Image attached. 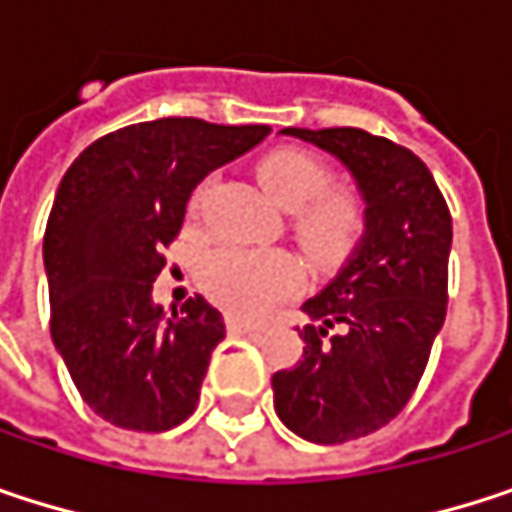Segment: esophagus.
<instances>
[{"mask_svg": "<svg viewBox=\"0 0 512 512\" xmlns=\"http://www.w3.org/2000/svg\"><path fill=\"white\" fill-rule=\"evenodd\" d=\"M225 326H228V332H231V335H252V332H260V326H255V323H246V320H240V317H228V320H225Z\"/></svg>", "mask_w": 512, "mask_h": 512, "instance_id": "1", "label": "esophagus"}]
</instances>
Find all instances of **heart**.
I'll use <instances>...</instances> for the list:
<instances>
[{
  "label": "heart",
  "instance_id": "b5f03b06",
  "mask_svg": "<svg viewBox=\"0 0 512 512\" xmlns=\"http://www.w3.org/2000/svg\"><path fill=\"white\" fill-rule=\"evenodd\" d=\"M257 180L269 198L299 210L293 231L314 257L344 255L364 225L361 201L350 189H327L329 168L302 148H275L257 162ZM201 287L231 314L263 317L299 287V266L278 249L222 246L201 260Z\"/></svg>",
  "mask_w": 512,
  "mask_h": 512
}]
</instances>
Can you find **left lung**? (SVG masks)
<instances>
[{
  "label": "left lung",
  "instance_id": "1",
  "mask_svg": "<svg viewBox=\"0 0 512 512\" xmlns=\"http://www.w3.org/2000/svg\"><path fill=\"white\" fill-rule=\"evenodd\" d=\"M281 133L338 156L364 198L356 252L302 305V361L272 376L284 427L341 445L397 418L424 376L448 311L451 210L409 148L356 127Z\"/></svg>",
  "mask_w": 512,
  "mask_h": 512
}]
</instances>
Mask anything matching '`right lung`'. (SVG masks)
<instances>
[{"label":"right lung","mask_w":512,"mask_h":512,"mask_svg":"<svg viewBox=\"0 0 512 512\" xmlns=\"http://www.w3.org/2000/svg\"><path fill=\"white\" fill-rule=\"evenodd\" d=\"M266 136L263 124L156 118L97 139L61 177L44 234L52 344L103 421L162 433L195 412L225 323L201 296L171 314L156 305L162 249L192 189Z\"/></svg>","instance_id":"1"}]
</instances>
